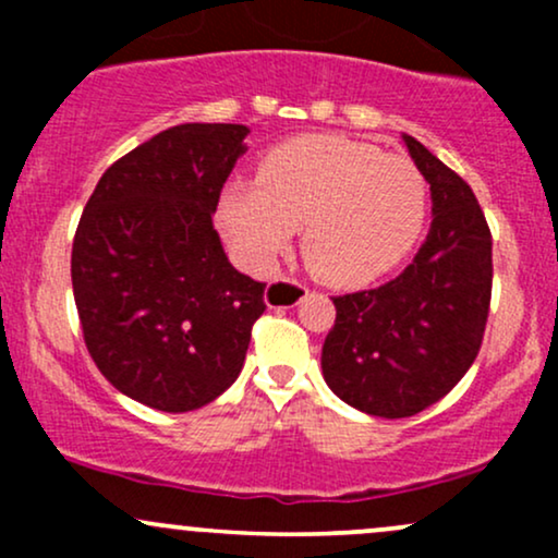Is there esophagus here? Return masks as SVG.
<instances>
[{"label":"esophagus","mask_w":558,"mask_h":558,"mask_svg":"<svg viewBox=\"0 0 558 558\" xmlns=\"http://www.w3.org/2000/svg\"><path fill=\"white\" fill-rule=\"evenodd\" d=\"M310 288L296 283V280H272L270 286L265 288V304L270 310H286V306H296L304 301Z\"/></svg>","instance_id":"34e87169"}]
</instances>
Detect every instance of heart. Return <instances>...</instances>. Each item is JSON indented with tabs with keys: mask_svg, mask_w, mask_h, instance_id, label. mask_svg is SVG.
<instances>
[{
	"mask_svg": "<svg viewBox=\"0 0 558 558\" xmlns=\"http://www.w3.org/2000/svg\"><path fill=\"white\" fill-rule=\"evenodd\" d=\"M427 217V183L414 162L345 136L283 141L257 181L233 178L217 222L246 270L265 272L301 228V254L317 278L367 286L412 252Z\"/></svg>",
	"mask_w": 558,
	"mask_h": 558,
	"instance_id": "heart-1",
	"label": "heart"
}]
</instances>
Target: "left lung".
Wrapping results in <instances>:
<instances>
[{"mask_svg":"<svg viewBox=\"0 0 558 558\" xmlns=\"http://www.w3.org/2000/svg\"><path fill=\"white\" fill-rule=\"evenodd\" d=\"M409 155L430 183L433 222L399 278L336 296L323 377L338 399L386 420L412 417L462 380L488 323L490 230L475 194L417 138Z\"/></svg>","mask_w":558,"mask_h":558,"instance_id":"left-lung-1","label":"left lung"}]
</instances>
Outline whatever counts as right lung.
<instances>
[{
  "label": "right lung",
  "instance_id": "obj_1",
  "mask_svg": "<svg viewBox=\"0 0 558 558\" xmlns=\"http://www.w3.org/2000/svg\"><path fill=\"white\" fill-rule=\"evenodd\" d=\"M246 125L183 123L96 183L75 230L73 296L99 373L159 412H194L239 377L265 283L228 262L213 215Z\"/></svg>",
  "mask_w": 558,
  "mask_h": 558
}]
</instances>
